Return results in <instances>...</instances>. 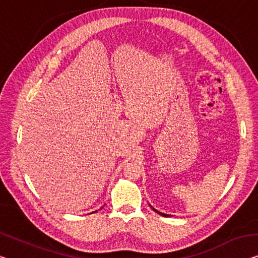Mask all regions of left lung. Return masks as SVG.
I'll list each match as a JSON object with an SVG mask.
<instances>
[{"label":"left lung","instance_id":"left-lung-1","mask_svg":"<svg viewBox=\"0 0 258 258\" xmlns=\"http://www.w3.org/2000/svg\"><path fill=\"white\" fill-rule=\"evenodd\" d=\"M149 206H151V205H149ZM151 207H152V209H153V211H154V212L159 213L160 215H163V217H168V214H164V213H162V212H159V211H157V210H155V209H154V207H153V206H151Z\"/></svg>","mask_w":258,"mask_h":258}]
</instances>
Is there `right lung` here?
<instances>
[{
    "label": "right lung",
    "mask_w": 258,
    "mask_h": 258,
    "mask_svg": "<svg viewBox=\"0 0 258 258\" xmlns=\"http://www.w3.org/2000/svg\"><path fill=\"white\" fill-rule=\"evenodd\" d=\"M95 212H96V211H95ZM95 212H94V213H95Z\"/></svg>",
    "instance_id": "right-lung-1"
}]
</instances>
